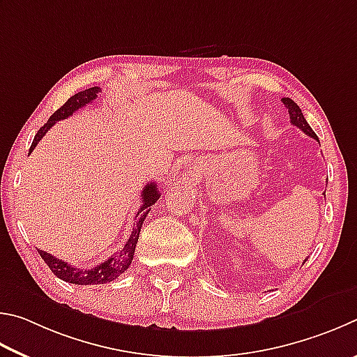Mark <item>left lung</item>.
Returning <instances> with one entry per match:
<instances>
[{"mask_svg":"<svg viewBox=\"0 0 357 357\" xmlns=\"http://www.w3.org/2000/svg\"><path fill=\"white\" fill-rule=\"evenodd\" d=\"M282 103L285 105V108L289 109L290 122H291L293 125H295V127L301 128L307 136L314 137V139H318L317 135H315V131L310 128V125H309L307 121H305V119H304L301 109H299V106H298L295 102H293L291 98H282ZM305 260H307V259H305ZM305 260H304V261H305Z\"/></svg>","mask_w":357,"mask_h":357,"instance_id":"1","label":"left lung"}]
</instances>
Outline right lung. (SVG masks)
Masks as SVG:
<instances>
[{
    "label": "right lung",
    "mask_w": 357,
    "mask_h": 357,
    "mask_svg": "<svg viewBox=\"0 0 357 357\" xmlns=\"http://www.w3.org/2000/svg\"><path fill=\"white\" fill-rule=\"evenodd\" d=\"M98 92H100V87L96 86V87H89V89L75 93V96L68 98L67 102L62 105L52 117L48 119V122L43 125L39 131H37V135L34 136V141H33V144H31L29 153L33 152L37 144H39V141L47 135V131L52 128L56 122L62 121V119H66L68 116H72L75 111L83 108V106H86L87 103H92L93 100L97 98ZM160 196H161L160 191H158V188H156V185L153 182L144 186L142 205H141V208L137 210V213L135 216L133 232H131L128 241L125 243L122 251H119L114 255H111V257L108 260H105L103 264L92 266V268H89V270H79V268H75L70 264H67V261L56 259L52 254L40 251L39 249L40 257L48 265L50 270L53 271L54 276H58L59 279L66 280V282H68V284L97 285V284L111 282V280H114L116 278L121 276V274H123L130 268L131 260H133V255H135L136 243H137V238H139L142 222H144V220H146V216L150 211V207H152V205L158 201Z\"/></svg>",
    "instance_id": "obj_1"
}]
</instances>
